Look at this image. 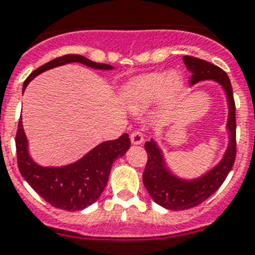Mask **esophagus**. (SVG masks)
Instances as JSON below:
<instances>
[{
  "instance_id": "34e87169",
  "label": "esophagus",
  "mask_w": 255,
  "mask_h": 255,
  "mask_svg": "<svg viewBox=\"0 0 255 255\" xmlns=\"http://www.w3.org/2000/svg\"><path fill=\"white\" fill-rule=\"evenodd\" d=\"M131 142L133 145H140L144 142V136L140 131H133L131 133Z\"/></svg>"
}]
</instances>
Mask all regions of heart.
<instances>
[{"instance_id": "1", "label": "heart", "mask_w": 255, "mask_h": 255, "mask_svg": "<svg viewBox=\"0 0 255 255\" xmlns=\"http://www.w3.org/2000/svg\"><path fill=\"white\" fill-rule=\"evenodd\" d=\"M184 80L176 71L168 74L151 72L136 76L122 87L121 97L124 106L132 113L145 110L157 101L168 109L183 91Z\"/></svg>"}]
</instances>
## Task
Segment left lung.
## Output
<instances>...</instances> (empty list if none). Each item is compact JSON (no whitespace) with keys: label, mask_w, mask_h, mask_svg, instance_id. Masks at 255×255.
I'll list each match as a JSON object with an SVG mask.
<instances>
[{"label":"left lung","mask_w":255,"mask_h":255,"mask_svg":"<svg viewBox=\"0 0 255 255\" xmlns=\"http://www.w3.org/2000/svg\"><path fill=\"white\" fill-rule=\"evenodd\" d=\"M183 61L190 72V85L211 80L223 88L228 104L226 126L228 146L222 159L213 168L198 177L184 179L168 167L163 150L158 146L157 141L150 138V141L145 142L147 163L142 174V181L154 202L168 210H187L202 204L219 189L232 170L236 158V106L230 78L222 68L204 59L184 55Z\"/></svg>","instance_id":"left-lung-1"}]
</instances>
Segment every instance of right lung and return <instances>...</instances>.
Returning <instances> with one entry per match:
<instances>
[{
  "label": "right lung",
  "mask_w": 255,
  "mask_h": 255,
  "mask_svg": "<svg viewBox=\"0 0 255 255\" xmlns=\"http://www.w3.org/2000/svg\"><path fill=\"white\" fill-rule=\"evenodd\" d=\"M81 63L95 70H114V67L106 63H97L83 55L67 54L48 62L32 72L25 79L23 92L29 81L48 71L50 68L67 63ZM16 155L18 167L24 180L33 188L36 193L44 198L51 206L67 211L83 210L91 206L98 200L104 192L109 180L111 166L117 158L123 157L131 146V141L127 133L122 134L117 140L104 141L88 151L74 163L57 167H44L32 159L28 150V140L24 133L22 118L19 121L16 137Z\"/></svg>",
  "instance_id": "right-lung-1"
}]
</instances>
